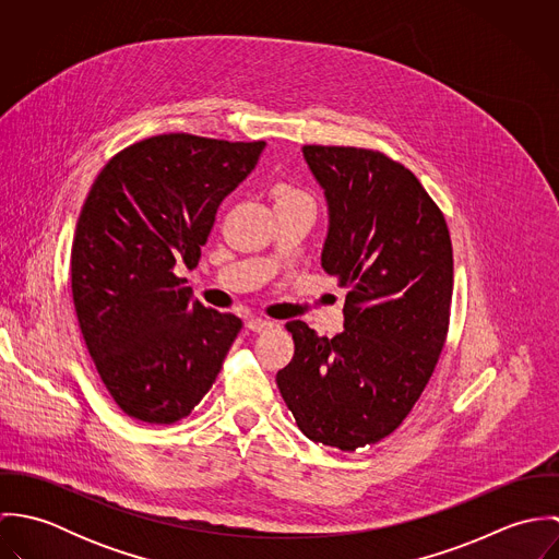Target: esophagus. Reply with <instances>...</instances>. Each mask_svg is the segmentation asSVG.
Returning a JSON list of instances; mask_svg holds the SVG:
<instances>
[{"mask_svg": "<svg viewBox=\"0 0 559 559\" xmlns=\"http://www.w3.org/2000/svg\"><path fill=\"white\" fill-rule=\"evenodd\" d=\"M245 326L249 329V331H253V333H264V331H269V329H273L275 324L271 322V320L264 319H249L245 322Z\"/></svg>", "mask_w": 559, "mask_h": 559, "instance_id": "esophagus-1", "label": "esophagus"}]
</instances>
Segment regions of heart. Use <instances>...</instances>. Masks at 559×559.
Masks as SVG:
<instances>
[{
    "mask_svg": "<svg viewBox=\"0 0 559 559\" xmlns=\"http://www.w3.org/2000/svg\"><path fill=\"white\" fill-rule=\"evenodd\" d=\"M275 195H277V202H293V200H310L304 191H299V189H293V187H280L277 191H275Z\"/></svg>",
    "mask_w": 559,
    "mask_h": 559,
    "instance_id": "heart-1",
    "label": "heart"
}]
</instances>
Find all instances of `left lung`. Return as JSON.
<instances>
[{
    "label": "left lung",
    "mask_w": 559,
    "mask_h": 559,
    "mask_svg": "<svg viewBox=\"0 0 559 559\" xmlns=\"http://www.w3.org/2000/svg\"><path fill=\"white\" fill-rule=\"evenodd\" d=\"M324 191L320 264L348 288L344 331L286 322L293 361L277 388L301 432L344 452L392 435L443 350L454 286L443 213L404 165L381 153L304 146Z\"/></svg>",
    "instance_id": "8db88e82"
}]
</instances>
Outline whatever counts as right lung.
Returning a JSON list of instances; mask_svg holds the SVG:
<instances>
[{"label":"right lung","instance_id":"obj_1","mask_svg":"<svg viewBox=\"0 0 559 559\" xmlns=\"http://www.w3.org/2000/svg\"><path fill=\"white\" fill-rule=\"evenodd\" d=\"M264 142L169 133L100 169L71 249L73 301L87 353L133 419L174 424L215 383L240 319L193 299L195 266L219 204L251 174Z\"/></svg>","mask_w":559,"mask_h":559}]
</instances>
